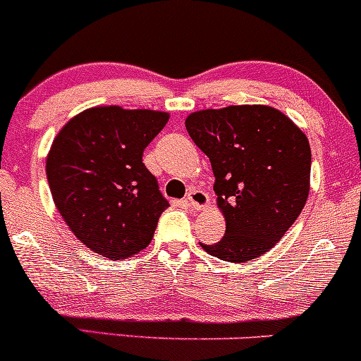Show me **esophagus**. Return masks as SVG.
Wrapping results in <instances>:
<instances>
[{"mask_svg":"<svg viewBox=\"0 0 361 361\" xmlns=\"http://www.w3.org/2000/svg\"><path fill=\"white\" fill-rule=\"evenodd\" d=\"M186 202H188L192 209L202 210L209 205V195L200 192V190H190L188 195H186Z\"/></svg>","mask_w":361,"mask_h":361,"instance_id":"34e87169","label":"esophagus"}]
</instances>
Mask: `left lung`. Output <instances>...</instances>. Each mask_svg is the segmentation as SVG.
Instances as JSON below:
<instances>
[{
	"label": "left lung",
	"mask_w": 361,
	"mask_h": 361,
	"mask_svg": "<svg viewBox=\"0 0 361 361\" xmlns=\"http://www.w3.org/2000/svg\"><path fill=\"white\" fill-rule=\"evenodd\" d=\"M185 127L210 159L226 217L224 238L202 247L231 263L270 251L309 197L310 146L304 132L264 105L195 111Z\"/></svg>",
	"instance_id": "1"
}]
</instances>
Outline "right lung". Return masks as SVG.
Returning a JSON list of instances; mask_svg holds the SVG:
<instances>
[{
    "mask_svg": "<svg viewBox=\"0 0 361 361\" xmlns=\"http://www.w3.org/2000/svg\"><path fill=\"white\" fill-rule=\"evenodd\" d=\"M168 118L164 111L97 106L54 139L45 163L54 204L91 251L126 259L151 243L169 202L142 152Z\"/></svg>",
    "mask_w": 361,
    "mask_h": 361,
    "instance_id": "right-lung-1",
    "label": "right lung"
}]
</instances>
